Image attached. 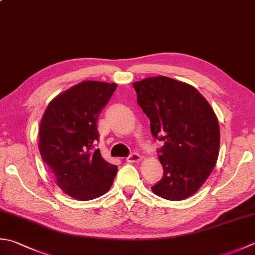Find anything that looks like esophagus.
Instances as JSON below:
<instances>
[{"mask_svg": "<svg viewBox=\"0 0 255 255\" xmlns=\"http://www.w3.org/2000/svg\"><path fill=\"white\" fill-rule=\"evenodd\" d=\"M141 156L140 154H138V153H136V152H132V153H130L129 154V156L126 158V161L127 162H130V163H132V162H139V161H141Z\"/></svg>", "mask_w": 255, "mask_h": 255, "instance_id": "34e87169", "label": "esophagus"}]
</instances>
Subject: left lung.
<instances>
[{
  "label": "left lung",
  "mask_w": 255,
  "mask_h": 255,
  "mask_svg": "<svg viewBox=\"0 0 255 255\" xmlns=\"http://www.w3.org/2000/svg\"><path fill=\"white\" fill-rule=\"evenodd\" d=\"M137 103L150 121L152 136L163 141L159 160L163 176L154 194L180 201L196 193L216 166L220 127L210 104L191 85L170 77L132 84Z\"/></svg>",
  "instance_id": "obj_1"
}]
</instances>
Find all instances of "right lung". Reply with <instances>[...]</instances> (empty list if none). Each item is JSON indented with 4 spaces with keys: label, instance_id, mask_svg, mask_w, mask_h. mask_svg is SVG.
Masks as SVG:
<instances>
[{
    "label": "right lung",
    "instance_id": "1",
    "mask_svg": "<svg viewBox=\"0 0 255 255\" xmlns=\"http://www.w3.org/2000/svg\"><path fill=\"white\" fill-rule=\"evenodd\" d=\"M117 84L85 81L48 104L39 125L38 148L56 184L79 201L93 200L111 189L117 166L95 144L97 122Z\"/></svg>",
    "mask_w": 255,
    "mask_h": 255
}]
</instances>
